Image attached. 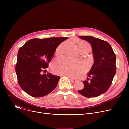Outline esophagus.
Masks as SVG:
<instances>
[{
  "label": "esophagus",
  "mask_w": 129,
  "mask_h": 129,
  "mask_svg": "<svg viewBox=\"0 0 129 129\" xmlns=\"http://www.w3.org/2000/svg\"><path fill=\"white\" fill-rule=\"evenodd\" d=\"M62 76H67L69 78H70V80H71V82H72V83H75L76 81H77V80H76V79H73V78H71L70 76H67V75H64V74H63V75H62Z\"/></svg>",
  "instance_id": "1"
}]
</instances>
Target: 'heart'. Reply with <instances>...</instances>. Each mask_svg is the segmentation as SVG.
I'll return each mask as SVG.
<instances>
[{
    "instance_id": "obj_1",
    "label": "heart",
    "mask_w": 129,
    "mask_h": 129,
    "mask_svg": "<svg viewBox=\"0 0 129 129\" xmlns=\"http://www.w3.org/2000/svg\"><path fill=\"white\" fill-rule=\"evenodd\" d=\"M66 44H61L56 49V55H60L64 53ZM83 47H90L87 43H83L79 45V49ZM56 72L60 74H64L72 78L76 77L82 73L85 69V65L82 62L76 60H72L66 58H61L55 66Z\"/></svg>"
}]
</instances>
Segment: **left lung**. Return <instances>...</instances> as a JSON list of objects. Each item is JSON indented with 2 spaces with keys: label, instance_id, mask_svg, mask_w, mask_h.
I'll list each match as a JSON object with an SVG mask.
<instances>
[{
  "label": "left lung",
  "instance_id": "1",
  "mask_svg": "<svg viewBox=\"0 0 129 129\" xmlns=\"http://www.w3.org/2000/svg\"><path fill=\"white\" fill-rule=\"evenodd\" d=\"M79 38L91 45L94 63L88 74L87 80L83 81V89L78 92L87 98L96 97L105 93L112 84L116 73V56L110 44L91 36H80Z\"/></svg>",
  "mask_w": 129,
  "mask_h": 129
}]
</instances>
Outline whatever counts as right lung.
Here are the masks:
<instances>
[{
	"mask_svg": "<svg viewBox=\"0 0 129 129\" xmlns=\"http://www.w3.org/2000/svg\"><path fill=\"white\" fill-rule=\"evenodd\" d=\"M67 39H33L19 49L16 72L19 86L26 93L41 97L55 88L60 77L42 72L46 71L58 45Z\"/></svg>",
	"mask_w": 129,
	"mask_h": 129,
	"instance_id": "obj_1",
	"label": "right lung"
}]
</instances>
